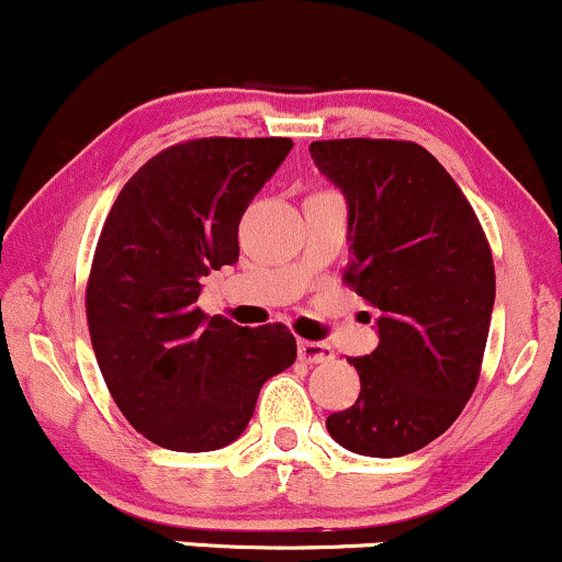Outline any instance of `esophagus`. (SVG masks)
<instances>
[{"mask_svg":"<svg viewBox=\"0 0 562 562\" xmlns=\"http://www.w3.org/2000/svg\"><path fill=\"white\" fill-rule=\"evenodd\" d=\"M299 358L303 363H329L335 358V350L329 348L327 342L301 340L299 342Z\"/></svg>","mask_w":562,"mask_h":562,"instance_id":"34e87169","label":"esophagus"}]
</instances>
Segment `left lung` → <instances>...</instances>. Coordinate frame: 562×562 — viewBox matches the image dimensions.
<instances>
[{"label":"left lung","instance_id":"left-lung-1","mask_svg":"<svg viewBox=\"0 0 562 562\" xmlns=\"http://www.w3.org/2000/svg\"><path fill=\"white\" fill-rule=\"evenodd\" d=\"M346 193L348 288L376 308L380 346L348 358L361 395L327 418L358 456L422 450L461 416L482 374L495 263L482 222L424 146L390 138L311 144Z\"/></svg>","mask_w":562,"mask_h":562}]
</instances>
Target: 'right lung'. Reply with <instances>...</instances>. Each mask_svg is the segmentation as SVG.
Masks as SVG:
<instances>
[{
    "mask_svg": "<svg viewBox=\"0 0 562 562\" xmlns=\"http://www.w3.org/2000/svg\"><path fill=\"white\" fill-rule=\"evenodd\" d=\"M290 138H193L125 182L101 227L86 319L101 376L135 431L178 452L243 435L269 376L295 363L285 324L199 308L201 277L238 261V225Z\"/></svg>",
    "mask_w": 562,
    "mask_h": 562,
    "instance_id": "1",
    "label": "right lung"
}]
</instances>
